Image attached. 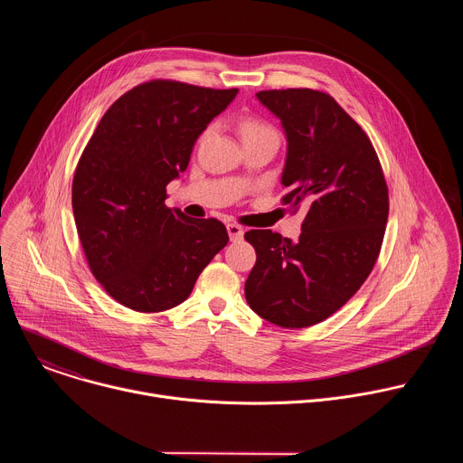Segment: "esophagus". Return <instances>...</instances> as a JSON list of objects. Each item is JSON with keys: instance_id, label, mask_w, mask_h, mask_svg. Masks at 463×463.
<instances>
[{"instance_id": "1", "label": "esophagus", "mask_w": 463, "mask_h": 463, "mask_svg": "<svg viewBox=\"0 0 463 463\" xmlns=\"http://www.w3.org/2000/svg\"><path fill=\"white\" fill-rule=\"evenodd\" d=\"M227 232H229V238H231V241H240L241 238H243V229L240 227V225H236V223H229L227 225Z\"/></svg>"}]
</instances>
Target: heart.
<instances>
[{"label": "heart", "instance_id": "1", "mask_svg": "<svg viewBox=\"0 0 463 463\" xmlns=\"http://www.w3.org/2000/svg\"><path fill=\"white\" fill-rule=\"evenodd\" d=\"M240 134H241V141L261 139V137H277V134H275L271 126H268L266 122H261L258 118H252V117H247L240 122Z\"/></svg>", "mask_w": 463, "mask_h": 463}]
</instances>
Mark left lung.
<instances>
[{
    "label": "left lung",
    "instance_id": "obj_1",
    "mask_svg": "<svg viewBox=\"0 0 463 463\" xmlns=\"http://www.w3.org/2000/svg\"><path fill=\"white\" fill-rule=\"evenodd\" d=\"M256 99L286 136L282 202L306 218L297 241L271 229L245 232L256 250L245 298L280 327H307L341 309L373 269L388 188L368 136L332 97L271 90Z\"/></svg>",
    "mask_w": 463,
    "mask_h": 463
}]
</instances>
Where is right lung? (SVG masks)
<instances>
[{
  "label": "right lung",
  "mask_w": 463,
  "mask_h": 463,
  "mask_svg": "<svg viewBox=\"0 0 463 463\" xmlns=\"http://www.w3.org/2000/svg\"><path fill=\"white\" fill-rule=\"evenodd\" d=\"M238 95L174 80L145 82L100 118L73 177V214L90 269L122 306L157 313L194 289L227 245L222 222L168 209L209 122Z\"/></svg>",
  "instance_id": "right-lung-1"
}]
</instances>
